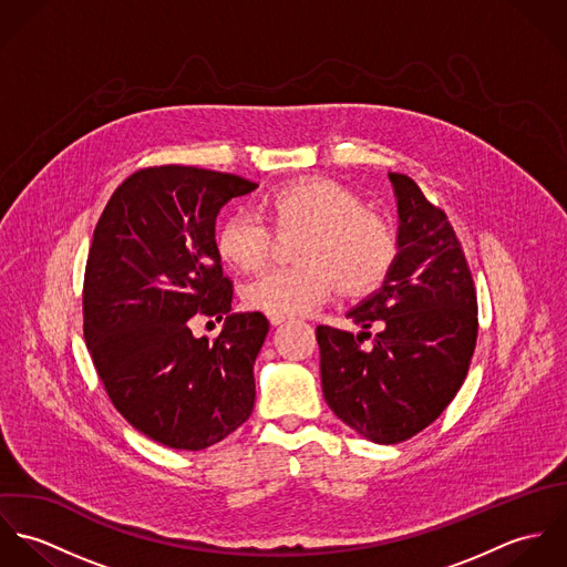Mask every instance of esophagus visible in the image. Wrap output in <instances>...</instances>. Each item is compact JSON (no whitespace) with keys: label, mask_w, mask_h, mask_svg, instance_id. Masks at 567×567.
<instances>
[{"label":"esophagus","mask_w":567,"mask_h":567,"mask_svg":"<svg viewBox=\"0 0 567 567\" xmlns=\"http://www.w3.org/2000/svg\"><path fill=\"white\" fill-rule=\"evenodd\" d=\"M270 324H281L286 321V317H268Z\"/></svg>","instance_id":"34e87169"}]
</instances>
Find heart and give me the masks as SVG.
<instances>
[{
  "mask_svg": "<svg viewBox=\"0 0 567 567\" xmlns=\"http://www.w3.org/2000/svg\"><path fill=\"white\" fill-rule=\"evenodd\" d=\"M261 212L279 234H306L297 248L301 266L272 268L244 288V303L268 317L315 312L340 288L360 297L391 272L398 240L391 225L371 214L364 198L342 183L306 178L270 192ZM218 257L234 270H259L272 246V229L248 212H231L216 229Z\"/></svg>",
  "mask_w": 567,
  "mask_h": 567,
  "instance_id": "1",
  "label": "heart"
}]
</instances>
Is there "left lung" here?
Here are the masks:
<instances>
[{
  "label": "left lung",
  "instance_id": "1",
  "mask_svg": "<svg viewBox=\"0 0 567 567\" xmlns=\"http://www.w3.org/2000/svg\"><path fill=\"white\" fill-rule=\"evenodd\" d=\"M389 178L400 216L395 264L382 288L347 312L360 327L355 336L317 327L324 402L382 445L414 436L450 405L478 338L472 270L445 212L410 176L389 172Z\"/></svg>",
  "mask_w": 567,
  "mask_h": 567
}]
</instances>
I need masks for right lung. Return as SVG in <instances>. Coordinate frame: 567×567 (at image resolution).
Wrapping results in <instances>:
<instances>
[{"mask_svg": "<svg viewBox=\"0 0 567 567\" xmlns=\"http://www.w3.org/2000/svg\"><path fill=\"white\" fill-rule=\"evenodd\" d=\"M255 187L192 165L144 167L113 192L93 231L86 349L117 412L172 450H205L252 412V364L268 321L231 315L234 284L214 236L220 209ZM196 313L226 319L218 339L190 336Z\"/></svg>", "mask_w": 567, "mask_h": 567, "instance_id": "right-lung-1", "label": "right lung"}]
</instances>
